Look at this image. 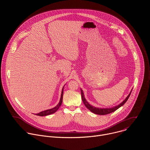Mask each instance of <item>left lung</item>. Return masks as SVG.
Returning <instances> with one entry per match:
<instances>
[{
    "label": "left lung",
    "mask_w": 150,
    "mask_h": 150,
    "mask_svg": "<svg viewBox=\"0 0 150 150\" xmlns=\"http://www.w3.org/2000/svg\"><path fill=\"white\" fill-rule=\"evenodd\" d=\"M132 90L131 91L130 93L129 94V95H128L126 98L121 103H120L119 104L117 105H115L114 107H112V108H97V107H95V106H93L92 105H91L87 101V100L85 99V96H84V94H83V92L82 91V90L81 88V98H82V100L84 104V105H85V107L86 108L90 110L91 112H93V113H95L96 115H108V114H109V113H111L112 112H114L115 111H116L117 109H118L119 108H120V107H122L126 102V101L127 100L128 98L129 97L130 95H131V93L132 92Z\"/></svg>",
    "instance_id": "1"
}]
</instances>
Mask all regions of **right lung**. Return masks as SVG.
Segmentation results:
<instances>
[{
    "mask_svg": "<svg viewBox=\"0 0 150 150\" xmlns=\"http://www.w3.org/2000/svg\"><path fill=\"white\" fill-rule=\"evenodd\" d=\"M64 87H65V85H64V86L63 87L62 90V93H61V96H60V101H59V103L54 107V108H52V109H48V110H44V111H42V112H40V113H36L35 115L39 116H46L50 115H52V114L55 113V112L59 109V108H60V106L61 105V104H62V103Z\"/></svg>",
    "mask_w": 150,
    "mask_h": 150,
    "instance_id": "right-lung-1",
    "label": "right lung"
}]
</instances>
